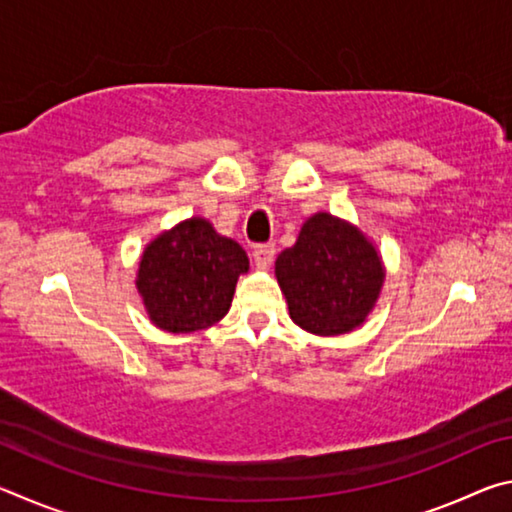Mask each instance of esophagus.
Returning a JSON list of instances; mask_svg holds the SVG:
<instances>
[{
    "instance_id": "obj_1",
    "label": "esophagus",
    "mask_w": 512,
    "mask_h": 512,
    "mask_svg": "<svg viewBox=\"0 0 512 512\" xmlns=\"http://www.w3.org/2000/svg\"><path fill=\"white\" fill-rule=\"evenodd\" d=\"M253 259L257 268H268L275 259V246L273 244H262L253 250Z\"/></svg>"
}]
</instances>
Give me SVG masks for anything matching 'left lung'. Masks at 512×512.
<instances>
[{
	"label": "left lung",
	"instance_id": "left-lung-1",
	"mask_svg": "<svg viewBox=\"0 0 512 512\" xmlns=\"http://www.w3.org/2000/svg\"><path fill=\"white\" fill-rule=\"evenodd\" d=\"M293 323L316 336L350 334L375 309L386 268L357 225L329 212L302 223L296 244L275 259Z\"/></svg>",
	"mask_w": 512,
	"mask_h": 512
}]
</instances>
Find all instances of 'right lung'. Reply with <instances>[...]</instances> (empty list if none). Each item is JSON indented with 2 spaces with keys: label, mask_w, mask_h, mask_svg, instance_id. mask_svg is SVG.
<instances>
[{
  "label": "right lung",
  "mask_w": 512,
  "mask_h": 512,
  "mask_svg": "<svg viewBox=\"0 0 512 512\" xmlns=\"http://www.w3.org/2000/svg\"><path fill=\"white\" fill-rule=\"evenodd\" d=\"M248 255L203 216L160 232L144 246L135 275L146 316L171 334H192L228 314Z\"/></svg>",
  "instance_id": "right-lung-1"
}]
</instances>
